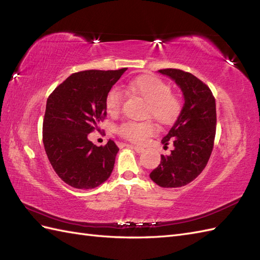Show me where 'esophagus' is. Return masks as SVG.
<instances>
[{"mask_svg": "<svg viewBox=\"0 0 260 260\" xmlns=\"http://www.w3.org/2000/svg\"><path fill=\"white\" fill-rule=\"evenodd\" d=\"M128 146H130L132 149H135V151L137 153H139V154L144 152V148L143 147H140V146H137V145H128Z\"/></svg>", "mask_w": 260, "mask_h": 260, "instance_id": "34e87169", "label": "esophagus"}]
</instances>
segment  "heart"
Returning <instances> with one entry per match:
<instances>
[{"label":"heart","mask_w":260,"mask_h":260,"mask_svg":"<svg viewBox=\"0 0 260 260\" xmlns=\"http://www.w3.org/2000/svg\"><path fill=\"white\" fill-rule=\"evenodd\" d=\"M128 89L147 102V114L152 115L159 122L170 124L178 118L181 112L180 101L171 95L170 86L158 78L153 76L138 77L128 83ZM122 99V92L119 89L114 88L109 91L105 100L107 113L111 115L119 113ZM118 131L131 142L142 144L149 137L155 135L156 127L151 121H125Z\"/></svg>","instance_id":"heart-1"}]
</instances>
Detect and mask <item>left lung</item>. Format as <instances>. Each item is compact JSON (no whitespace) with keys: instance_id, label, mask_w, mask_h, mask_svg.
Wrapping results in <instances>:
<instances>
[{"instance_id":"1","label":"left lung","mask_w":260,"mask_h":260,"mask_svg":"<svg viewBox=\"0 0 260 260\" xmlns=\"http://www.w3.org/2000/svg\"><path fill=\"white\" fill-rule=\"evenodd\" d=\"M158 73L176 82L184 104L161 140L164 146L172 142L174 149L160 156V164L149 178L161 187H180L192 182L208 162L216 135V101L208 86L190 73L172 68Z\"/></svg>"}]
</instances>
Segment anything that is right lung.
Listing matches in <instances>:
<instances>
[{
    "mask_svg": "<svg viewBox=\"0 0 260 260\" xmlns=\"http://www.w3.org/2000/svg\"><path fill=\"white\" fill-rule=\"evenodd\" d=\"M125 68L75 73L46 102L43 120L45 153L57 176L68 185L90 190L111 177L119 151L114 141L94 145L88 135L106 116L105 100Z\"/></svg>",
    "mask_w": 260,
    "mask_h": 260,
    "instance_id": "right-lung-1",
    "label": "right lung"
}]
</instances>
